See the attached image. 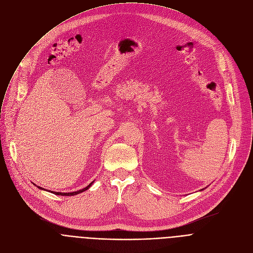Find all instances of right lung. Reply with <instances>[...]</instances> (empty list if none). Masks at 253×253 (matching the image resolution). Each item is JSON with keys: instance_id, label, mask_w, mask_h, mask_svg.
Here are the masks:
<instances>
[{"instance_id": "right-lung-1", "label": "right lung", "mask_w": 253, "mask_h": 253, "mask_svg": "<svg viewBox=\"0 0 253 253\" xmlns=\"http://www.w3.org/2000/svg\"><path fill=\"white\" fill-rule=\"evenodd\" d=\"M93 184V182H91L87 187H85V188H83V189H81V190H79V191H75V192H69V193H62V192H53L54 194H56V195H62V196H71V195H76V194H79V193H81V192H83V191H85V190H87V189H89V187L91 186ZM39 188H41V189H44V188H42V187H39Z\"/></svg>"}]
</instances>
